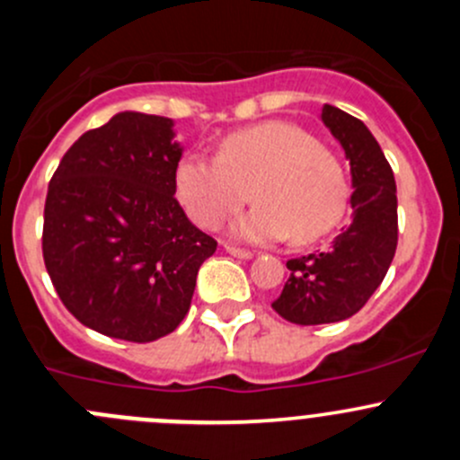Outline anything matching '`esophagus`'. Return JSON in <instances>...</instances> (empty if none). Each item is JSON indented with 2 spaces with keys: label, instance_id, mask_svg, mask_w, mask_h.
Listing matches in <instances>:
<instances>
[{
  "label": "esophagus",
  "instance_id": "obj_1",
  "mask_svg": "<svg viewBox=\"0 0 460 460\" xmlns=\"http://www.w3.org/2000/svg\"><path fill=\"white\" fill-rule=\"evenodd\" d=\"M225 249H226V253H231V256H235V258H243V260L253 258V252H249V249L234 247V244H225Z\"/></svg>",
  "mask_w": 460,
  "mask_h": 460
}]
</instances>
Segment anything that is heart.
Wrapping results in <instances>:
<instances>
[{
  "mask_svg": "<svg viewBox=\"0 0 460 460\" xmlns=\"http://www.w3.org/2000/svg\"><path fill=\"white\" fill-rule=\"evenodd\" d=\"M175 196L202 229L234 217L249 193L256 207L234 225L249 243L289 238L314 243L345 211L347 182L341 162L307 131L271 119L240 128L217 144L216 160L187 155L175 166Z\"/></svg>",
  "mask_w": 460,
  "mask_h": 460,
  "instance_id": "heart-1",
  "label": "heart"
}]
</instances>
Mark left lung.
<instances>
[{"mask_svg":"<svg viewBox=\"0 0 460 460\" xmlns=\"http://www.w3.org/2000/svg\"><path fill=\"white\" fill-rule=\"evenodd\" d=\"M323 122L345 148L351 166V222L324 252L287 262L285 289L271 303L294 324L351 318L378 289L398 244L396 182L383 148L354 115L323 106Z\"/></svg>","mask_w":460,"mask_h":460,"instance_id":"8db88e82","label":"left lung"}]
</instances>
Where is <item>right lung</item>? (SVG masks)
<instances>
[{"label": "right lung", "mask_w": 460, "mask_h": 460, "mask_svg": "<svg viewBox=\"0 0 460 460\" xmlns=\"http://www.w3.org/2000/svg\"><path fill=\"white\" fill-rule=\"evenodd\" d=\"M173 119L113 115L59 162L46 193L41 253L64 307L128 342L173 332L217 243L175 200L182 148Z\"/></svg>", "instance_id": "right-lung-1"}]
</instances>
